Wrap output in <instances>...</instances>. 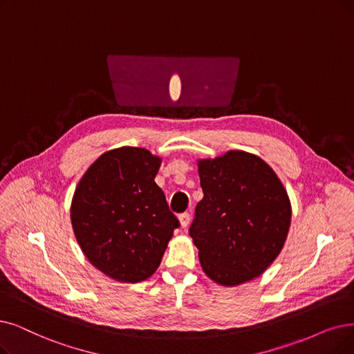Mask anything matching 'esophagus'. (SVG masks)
<instances>
[{
  "instance_id": "1",
  "label": "esophagus",
  "mask_w": 354,
  "mask_h": 354,
  "mask_svg": "<svg viewBox=\"0 0 354 354\" xmlns=\"http://www.w3.org/2000/svg\"><path fill=\"white\" fill-rule=\"evenodd\" d=\"M178 219H180L181 228H186V226L190 223V214H187V212H185V214H181V215L178 216Z\"/></svg>"
}]
</instances>
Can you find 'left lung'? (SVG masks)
<instances>
[{
    "label": "left lung",
    "instance_id": "left-lung-1",
    "mask_svg": "<svg viewBox=\"0 0 354 354\" xmlns=\"http://www.w3.org/2000/svg\"><path fill=\"white\" fill-rule=\"evenodd\" d=\"M203 199L189 228L205 273L225 286L260 276L286 241L289 197L273 169L244 151L199 161Z\"/></svg>",
    "mask_w": 354,
    "mask_h": 354
}]
</instances>
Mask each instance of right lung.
I'll return each mask as SVG.
<instances>
[{
  "label": "right lung",
  "instance_id": "1",
  "mask_svg": "<svg viewBox=\"0 0 354 354\" xmlns=\"http://www.w3.org/2000/svg\"><path fill=\"white\" fill-rule=\"evenodd\" d=\"M161 160L123 147L103 153L74 193L71 222L93 266L119 281L136 283L157 270L180 226L155 183Z\"/></svg>",
  "mask_w": 354,
  "mask_h": 354
}]
</instances>
